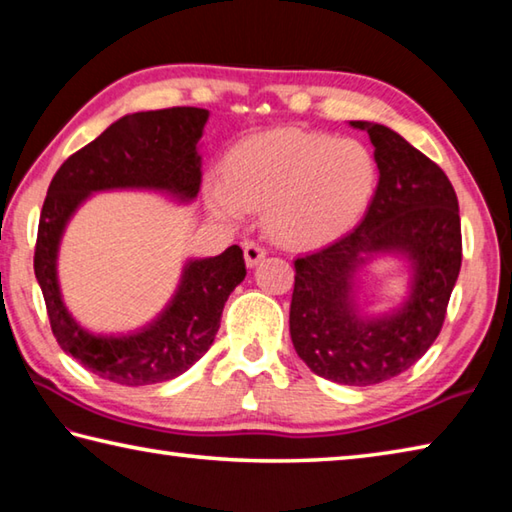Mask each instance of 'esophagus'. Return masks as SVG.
Instances as JSON below:
<instances>
[{
	"label": "esophagus",
	"instance_id": "obj_1",
	"mask_svg": "<svg viewBox=\"0 0 512 512\" xmlns=\"http://www.w3.org/2000/svg\"><path fill=\"white\" fill-rule=\"evenodd\" d=\"M267 256V249L261 245V242L256 240H247L245 242V261L249 267H254L263 261V258Z\"/></svg>",
	"mask_w": 512,
	"mask_h": 512
}]
</instances>
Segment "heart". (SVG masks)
Here are the masks:
<instances>
[{
    "label": "heart",
    "instance_id": "b5f03b06",
    "mask_svg": "<svg viewBox=\"0 0 512 512\" xmlns=\"http://www.w3.org/2000/svg\"><path fill=\"white\" fill-rule=\"evenodd\" d=\"M378 166L355 139L303 130H272L240 141L209 184L211 209L240 220L263 209L265 224L285 242L330 240L351 229L375 191Z\"/></svg>",
    "mask_w": 512,
    "mask_h": 512
}]
</instances>
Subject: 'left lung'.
<instances>
[{"label": "left lung", "mask_w": 512, "mask_h": 512, "mask_svg": "<svg viewBox=\"0 0 512 512\" xmlns=\"http://www.w3.org/2000/svg\"><path fill=\"white\" fill-rule=\"evenodd\" d=\"M351 125L369 132L380 182L351 233L294 261L290 335L319 378L371 387L405 373L441 333L461 270V215L441 166L380 123ZM378 250L407 253L415 285L396 316L366 322L352 308V272Z\"/></svg>", "instance_id": "obj_1"}]
</instances>
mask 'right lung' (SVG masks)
I'll return each mask as SVG.
<instances>
[{
	"label": "right lung",
	"instance_id": "right-lung-1",
	"mask_svg": "<svg viewBox=\"0 0 512 512\" xmlns=\"http://www.w3.org/2000/svg\"><path fill=\"white\" fill-rule=\"evenodd\" d=\"M206 119L209 112L202 107L128 114L67 157L51 179L35 240V279L56 342L98 378L143 387L173 380L191 369L213 344L224 301L245 279V256L238 245L220 256L191 261L164 315L130 337L89 335L71 319L60 299L58 242L76 206L89 193L105 188H159L193 200L202 182L197 141Z\"/></svg>",
	"mask_w": 512,
	"mask_h": 512
}]
</instances>
